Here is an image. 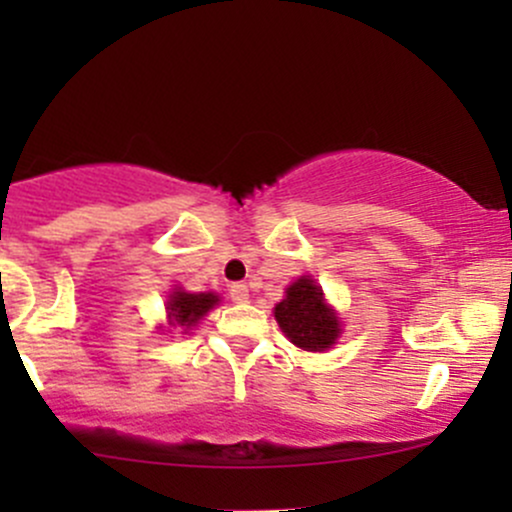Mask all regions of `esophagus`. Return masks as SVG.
<instances>
[{
	"label": "esophagus",
	"instance_id": "1",
	"mask_svg": "<svg viewBox=\"0 0 512 512\" xmlns=\"http://www.w3.org/2000/svg\"><path fill=\"white\" fill-rule=\"evenodd\" d=\"M228 293H231V298L236 303L248 301V286H245V284H231V289H228Z\"/></svg>",
	"mask_w": 512,
	"mask_h": 512
}]
</instances>
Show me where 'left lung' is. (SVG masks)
I'll return each instance as SVG.
<instances>
[{
	"label": "left lung",
	"instance_id": "8db88e82",
	"mask_svg": "<svg viewBox=\"0 0 512 512\" xmlns=\"http://www.w3.org/2000/svg\"><path fill=\"white\" fill-rule=\"evenodd\" d=\"M281 332L305 351H325L339 337V320L327 308L322 289L310 276H301L286 289V298L274 308Z\"/></svg>",
	"mask_w": 512,
	"mask_h": 512
}]
</instances>
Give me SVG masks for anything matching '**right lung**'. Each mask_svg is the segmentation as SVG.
Returning a JSON list of instances; mask_svg holds the SVG:
<instances>
[{"label": "right lung", "instance_id": "add662e5", "mask_svg": "<svg viewBox=\"0 0 512 512\" xmlns=\"http://www.w3.org/2000/svg\"><path fill=\"white\" fill-rule=\"evenodd\" d=\"M216 303H219V296H214V293L175 291L173 296L168 298L170 325H178V327H185V330H190V327H195Z\"/></svg>", "mask_w": 512, "mask_h": 512}]
</instances>
